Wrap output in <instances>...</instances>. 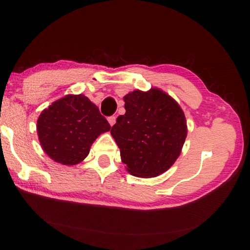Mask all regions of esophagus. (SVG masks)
I'll use <instances>...</instances> for the list:
<instances>
[{
	"label": "esophagus",
	"mask_w": 250,
	"mask_h": 250,
	"mask_svg": "<svg viewBox=\"0 0 250 250\" xmlns=\"http://www.w3.org/2000/svg\"><path fill=\"white\" fill-rule=\"evenodd\" d=\"M108 122H109V124H110V126H114L115 123H116L115 116H110V117H108Z\"/></svg>",
	"instance_id": "esophagus-1"
}]
</instances>
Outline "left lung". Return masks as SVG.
I'll list each match as a JSON object with an SVG mask.
<instances>
[{
	"instance_id": "obj_1",
	"label": "left lung",
	"mask_w": 250,
	"mask_h": 250,
	"mask_svg": "<svg viewBox=\"0 0 250 250\" xmlns=\"http://www.w3.org/2000/svg\"><path fill=\"white\" fill-rule=\"evenodd\" d=\"M111 135L129 174L155 177L175 163L187 138V121L179 104L159 88L135 90L124 97Z\"/></svg>"
}]
</instances>
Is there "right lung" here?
I'll list each match as a JSON object with an SVG mask.
<instances>
[{"instance_id": "right-lung-1", "label": "right lung", "mask_w": 250, "mask_h": 250, "mask_svg": "<svg viewBox=\"0 0 250 250\" xmlns=\"http://www.w3.org/2000/svg\"><path fill=\"white\" fill-rule=\"evenodd\" d=\"M108 131L107 119L83 94H68L54 101L37 119V135L44 152L68 166L86 158L95 139Z\"/></svg>"}]
</instances>
